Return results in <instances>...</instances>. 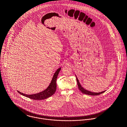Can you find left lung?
Wrapping results in <instances>:
<instances>
[{"instance_id":"left-lung-1","label":"left lung","mask_w":127,"mask_h":127,"mask_svg":"<svg viewBox=\"0 0 127 127\" xmlns=\"http://www.w3.org/2000/svg\"><path fill=\"white\" fill-rule=\"evenodd\" d=\"M76 76V80H77V84H78V88H79V90L81 91V92H82L84 94H87V95H93V96H96V95H100L104 92H105L106 91H101V92H92L91 91H88L86 89H85L80 84L79 81V80L77 78V77L76 76V75H75Z\"/></svg>"}]
</instances>
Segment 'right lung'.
Segmentation results:
<instances>
[{
  "instance_id": "obj_1",
  "label": "right lung",
  "mask_w": 127,
  "mask_h": 127,
  "mask_svg": "<svg viewBox=\"0 0 127 127\" xmlns=\"http://www.w3.org/2000/svg\"><path fill=\"white\" fill-rule=\"evenodd\" d=\"M61 69V67L59 68L55 72L53 76L52 77V80L49 84V85L48 86V87L44 91H42L40 92L33 94H26L24 93H23L22 92H19L18 91V93L20 94L21 95L28 97L29 98L35 100H44L45 99H47L49 98V97L51 96L52 95H53L56 91L57 88V84H56V81L57 78L58 77V75L59 74V73Z\"/></svg>"
}]
</instances>
